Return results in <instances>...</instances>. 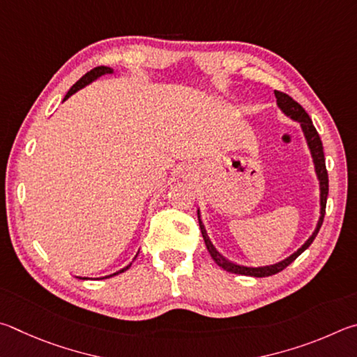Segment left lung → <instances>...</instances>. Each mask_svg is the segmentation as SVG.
Wrapping results in <instances>:
<instances>
[{
  "mask_svg": "<svg viewBox=\"0 0 357 357\" xmlns=\"http://www.w3.org/2000/svg\"><path fill=\"white\" fill-rule=\"evenodd\" d=\"M274 96H276L278 100V106L280 108V111L284 112L285 116H289L293 121L299 122L301 125V130L304 133L305 141H307V146L310 150V155H312V160H314V165H315V174L318 177V182H320V218H318V222H317V227L314 230V234L309 236V240L304 243V245L298 249L296 252H293L290 257H287L284 260L278 261V264L274 265H266V266H245V265H238V264H234V261L227 260L224 257L222 254H220L216 251V248L213 246V243L210 241L208 235H207V230H205L204 224L201 221V213H199L197 210V218H199V226H201V232L204 236V241H205V246H207L208 252L211 255V259H213L218 265L224 270L229 271V273H235V274H243V276H252V278H266V276H273V274H276L279 271H282L284 268L289 266L293 260H295L298 255H301L305 249H307L312 241L315 240V236L318 234V230H320L323 220H324V213H326V199H328V192H329V180H328V171H326V162H324V153H323V144L320 139V135H318V131L315 130L314 123H312L310 117L305 109L303 108L301 105L298 102H295L290 96H287L284 92H279V91H274Z\"/></svg>",
  "mask_w": 357,
  "mask_h": 357,
  "instance_id": "8db88e82",
  "label": "left lung"
}]
</instances>
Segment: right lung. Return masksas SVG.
Masks as SVG:
<instances>
[{
  "instance_id": "obj_1",
  "label": "right lung",
  "mask_w": 357,
  "mask_h": 357,
  "mask_svg": "<svg viewBox=\"0 0 357 357\" xmlns=\"http://www.w3.org/2000/svg\"><path fill=\"white\" fill-rule=\"evenodd\" d=\"M114 70H112L111 67H105V66H100V67H96V68H92L91 72H87L84 77H81L77 83H75L72 87H70V91H68L67 93H66V97H64V100H62V102H66V100L70 97V96H73L75 92H78L79 89H83L84 86H87L89 83H92V81H96L97 78H100V77H103V75H106V73H112ZM136 259V257H135ZM131 266V264L128 265V266H125V268H122V270H119L117 273H114V274H109V276H105V278H111V276H116V274H121V273H123V271H127L128 268ZM105 278H102V279H105ZM79 279H87V278H79Z\"/></svg>"
}]
</instances>
